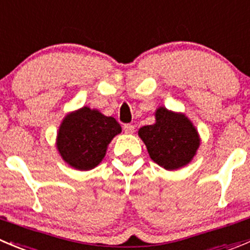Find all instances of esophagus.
<instances>
[{
    "label": "esophagus",
    "instance_id": "34e87169",
    "mask_svg": "<svg viewBox=\"0 0 250 250\" xmlns=\"http://www.w3.org/2000/svg\"><path fill=\"white\" fill-rule=\"evenodd\" d=\"M123 129H125V134H133L135 132V128L133 125H123Z\"/></svg>",
    "mask_w": 250,
    "mask_h": 250
}]
</instances>
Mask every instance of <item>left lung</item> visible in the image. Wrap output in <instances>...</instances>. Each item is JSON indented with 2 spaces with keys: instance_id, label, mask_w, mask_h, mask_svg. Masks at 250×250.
Instances as JSON below:
<instances>
[{
  "instance_id": "obj_1",
  "label": "left lung",
  "mask_w": 250,
  "mask_h": 250,
  "mask_svg": "<svg viewBox=\"0 0 250 250\" xmlns=\"http://www.w3.org/2000/svg\"><path fill=\"white\" fill-rule=\"evenodd\" d=\"M155 118L154 125H144L138 132L152 161L168 171L189 164L200 144L193 123L183 113L166 107L157 108Z\"/></svg>"
}]
</instances>
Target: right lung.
<instances>
[{"instance_id": "1", "label": "right lung", "mask_w": 250, "mask_h": 250, "mask_svg": "<svg viewBox=\"0 0 250 250\" xmlns=\"http://www.w3.org/2000/svg\"><path fill=\"white\" fill-rule=\"evenodd\" d=\"M121 130L115 118L84 106L68 113L61 123L58 152L73 168L88 171L103 161L107 145Z\"/></svg>"}]
</instances>
